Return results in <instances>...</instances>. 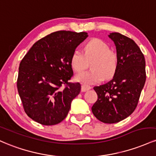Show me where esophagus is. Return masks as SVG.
I'll return each instance as SVG.
<instances>
[{
    "label": "esophagus",
    "mask_w": 156,
    "mask_h": 156,
    "mask_svg": "<svg viewBox=\"0 0 156 156\" xmlns=\"http://www.w3.org/2000/svg\"><path fill=\"white\" fill-rule=\"evenodd\" d=\"M90 88H91V87H90V85H82V87H81V90L83 92H85V91H87V90H90Z\"/></svg>",
    "instance_id": "esophagus-1"
}]
</instances>
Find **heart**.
I'll use <instances>...</instances> for the list:
<instances>
[{"mask_svg": "<svg viewBox=\"0 0 156 156\" xmlns=\"http://www.w3.org/2000/svg\"><path fill=\"white\" fill-rule=\"evenodd\" d=\"M91 63L93 70L78 73L75 79L84 84L100 83L104 79H110L114 75L118 64L116 52L111 50L104 40L94 38L84 46V54L81 51H73L71 57V65L76 72H81L87 68V61Z\"/></svg>", "mask_w": 156, "mask_h": 156, "instance_id": "obj_1", "label": "heart"}]
</instances>
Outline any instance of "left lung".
I'll return each instance as SVG.
<instances>
[{
  "instance_id": "obj_1",
  "label": "left lung",
  "mask_w": 156,
  "mask_h": 156,
  "mask_svg": "<svg viewBox=\"0 0 156 156\" xmlns=\"http://www.w3.org/2000/svg\"><path fill=\"white\" fill-rule=\"evenodd\" d=\"M108 36L116 45L118 64L111 81L94 87L98 99L91 110L97 119L113 124L135 111L146 81V71L144 55L133 40L118 32Z\"/></svg>"
}]
</instances>
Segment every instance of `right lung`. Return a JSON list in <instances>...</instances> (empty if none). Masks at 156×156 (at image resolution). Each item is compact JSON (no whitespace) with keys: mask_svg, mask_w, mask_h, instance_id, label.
Masks as SVG:
<instances>
[{"mask_svg":"<svg viewBox=\"0 0 156 156\" xmlns=\"http://www.w3.org/2000/svg\"><path fill=\"white\" fill-rule=\"evenodd\" d=\"M87 37L83 31H55L37 41L24 56L17 87L24 111L31 119L48 126L67 116L71 101L81 90L79 83H69L73 74L71 57Z\"/></svg>","mask_w":156,"mask_h":156,"instance_id":"1","label":"right lung"}]
</instances>
